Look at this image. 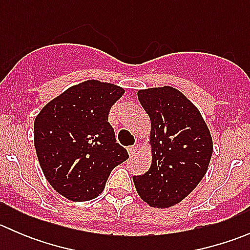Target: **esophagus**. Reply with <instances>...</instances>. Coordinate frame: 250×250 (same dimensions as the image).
Listing matches in <instances>:
<instances>
[{
	"mask_svg": "<svg viewBox=\"0 0 250 250\" xmlns=\"http://www.w3.org/2000/svg\"><path fill=\"white\" fill-rule=\"evenodd\" d=\"M127 151H128V155L129 156H133L135 152H137V146L132 145V146H128L127 147Z\"/></svg>",
	"mask_w": 250,
	"mask_h": 250,
	"instance_id": "1",
	"label": "esophagus"
}]
</instances>
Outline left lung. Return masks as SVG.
<instances>
[{
    "label": "left lung",
    "mask_w": 250,
    "mask_h": 250,
    "mask_svg": "<svg viewBox=\"0 0 250 250\" xmlns=\"http://www.w3.org/2000/svg\"><path fill=\"white\" fill-rule=\"evenodd\" d=\"M138 99L151 120L152 162L133 181L148 206L169 208L206 175L213 140L201 112L180 90L169 85L140 89Z\"/></svg>",
    "instance_id": "left-lung-1"
}]
</instances>
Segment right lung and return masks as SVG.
Masks as SVG:
<instances>
[{
	"label": "right lung",
	"mask_w": 250,
	"mask_h": 250,
	"mask_svg": "<svg viewBox=\"0 0 250 250\" xmlns=\"http://www.w3.org/2000/svg\"><path fill=\"white\" fill-rule=\"evenodd\" d=\"M125 94L112 83L88 80L67 88L35 118L37 158L52 188L74 202L103 192L110 173L129 156L109 123L112 105Z\"/></svg>",
	"instance_id": "1"
}]
</instances>
